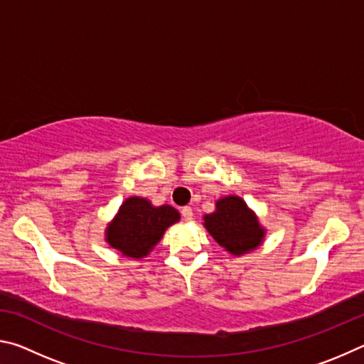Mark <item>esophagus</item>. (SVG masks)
Masks as SVG:
<instances>
[{
    "label": "esophagus",
    "mask_w": 364,
    "mask_h": 364,
    "mask_svg": "<svg viewBox=\"0 0 364 364\" xmlns=\"http://www.w3.org/2000/svg\"><path fill=\"white\" fill-rule=\"evenodd\" d=\"M181 215H183V218H184V220H186V221H191V220H193V217H194L193 208H191V207H184L183 210H181Z\"/></svg>",
    "instance_id": "34e87169"
}]
</instances>
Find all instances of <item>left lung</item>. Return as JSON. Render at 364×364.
Here are the masks:
<instances>
[{"label": "left lung", "mask_w": 364, "mask_h": 364, "mask_svg": "<svg viewBox=\"0 0 364 364\" xmlns=\"http://www.w3.org/2000/svg\"><path fill=\"white\" fill-rule=\"evenodd\" d=\"M202 220L208 234L234 257L258 249L267 236L257 213L239 196H225L215 200V210Z\"/></svg>", "instance_id": "left-lung-1"}]
</instances>
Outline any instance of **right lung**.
<instances>
[{"instance_id": "right-lung-1", "label": "right lung", "mask_w": 364, "mask_h": 364, "mask_svg": "<svg viewBox=\"0 0 364 364\" xmlns=\"http://www.w3.org/2000/svg\"><path fill=\"white\" fill-rule=\"evenodd\" d=\"M180 218V212L171 205L156 207L146 197L132 196L122 202L104 231V239L122 257L139 260L151 254L167 228Z\"/></svg>"}]
</instances>
